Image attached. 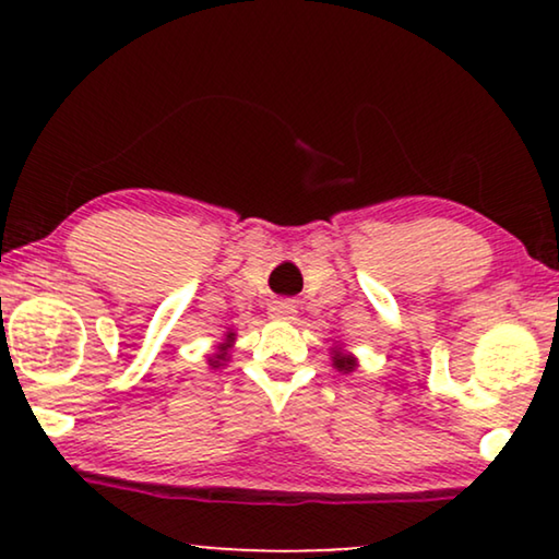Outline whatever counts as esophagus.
Segmentation results:
<instances>
[{"instance_id": "esophagus-1", "label": "esophagus", "mask_w": 559, "mask_h": 559, "mask_svg": "<svg viewBox=\"0 0 559 559\" xmlns=\"http://www.w3.org/2000/svg\"><path fill=\"white\" fill-rule=\"evenodd\" d=\"M295 305L289 302V300H277L270 308V316L274 318V320H293L295 318Z\"/></svg>"}]
</instances>
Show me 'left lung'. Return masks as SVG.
<instances>
[{"mask_svg": "<svg viewBox=\"0 0 559 559\" xmlns=\"http://www.w3.org/2000/svg\"><path fill=\"white\" fill-rule=\"evenodd\" d=\"M333 366H335V369H338V371L348 373V371L356 369V361H354V356L343 354V350L335 348V350H333Z\"/></svg>", "mask_w": 559, "mask_h": 559, "instance_id": "1", "label": "left lung"}]
</instances>
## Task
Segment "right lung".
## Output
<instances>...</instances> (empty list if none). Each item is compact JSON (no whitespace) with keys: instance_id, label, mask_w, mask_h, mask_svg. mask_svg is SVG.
Wrapping results in <instances>:
<instances>
[{"instance_id":"right-lung-1","label":"right lung","mask_w":559,"mask_h":559,"mask_svg":"<svg viewBox=\"0 0 559 559\" xmlns=\"http://www.w3.org/2000/svg\"><path fill=\"white\" fill-rule=\"evenodd\" d=\"M226 341H234V333H228ZM226 350H228V343L221 346V354H216V358H211V366H221V361H226Z\"/></svg>"}]
</instances>
